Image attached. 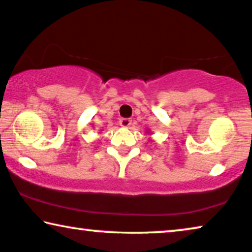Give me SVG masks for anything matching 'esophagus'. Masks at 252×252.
Returning <instances> with one entry per match:
<instances>
[{"label": "esophagus", "mask_w": 252, "mask_h": 252, "mask_svg": "<svg viewBox=\"0 0 252 252\" xmlns=\"http://www.w3.org/2000/svg\"><path fill=\"white\" fill-rule=\"evenodd\" d=\"M131 124H132V120H130V119H121L120 120V126H122V128H129Z\"/></svg>", "instance_id": "obj_1"}]
</instances>
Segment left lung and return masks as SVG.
Segmentation results:
<instances>
[{
    "instance_id": "1",
    "label": "left lung",
    "mask_w": 252,
    "mask_h": 252,
    "mask_svg": "<svg viewBox=\"0 0 252 252\" xmlns=\"http://www.w3.org/2000/svg\"><path fill=\"white\" fill-rule=\"evenodd\" d=\"M146 132H150V131H146Z\"/></svg>"
}]
</instances>
